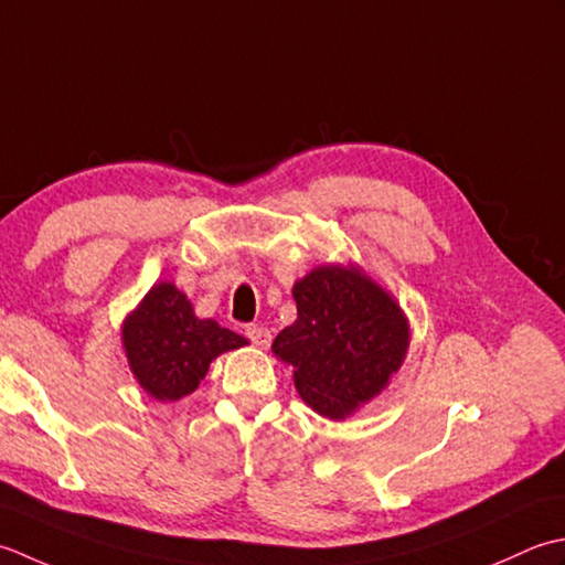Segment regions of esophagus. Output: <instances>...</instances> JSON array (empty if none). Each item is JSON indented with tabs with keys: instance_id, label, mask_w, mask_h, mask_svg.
<instances>
[{
	"instance_id": "esophagus-1",
	"label": "esophagus",
	"mask_w": 565,
	"mask_h": 565,
	"mask_svg": "<svg viewBox=\"0 0 565 565\" xmlns=\"http://www.w3.org/2000/svg\"><path fill=\"white\" fill-rule=\"evenodd\" d=\"M246 337L256 349H268L270 347V331L266 327L250 324V327H246Z\"/></svg>"
}]
</instances>
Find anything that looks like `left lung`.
<instances>
[{"label": "left lung", "instance_id": "8db88e82", "mask_svg": "<svg viewBox=\"0 0 565 565\" xmlns=\"http://www.w3.org/2000/svg\"><path fill=\"white\" fill-rule=\"evenodd\" d=\"M297 319L273 341L295 387L321 417L347 419L383 393L409 347L395 297L355 266H319L292 287Z\"/></svg>", "mask_w": 565, "mask_h": 565}]
</instances>
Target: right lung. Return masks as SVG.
Returning <instances> with one entry per match:
<instances>
[{
  "instance_id": "1",
  "label": "right lung",
  "mask_w": 565,
  "mask_h": 565,
  "mask_svg": "<svg viewBox=\"0 0 565 565\" xmlns=\"http://www.w3.org/2000/svg\"><path fill=\"white\" fill-rule=\"evenodd\" d=\"M121 341L138 385L160 402H178L194 393L216 355L248 343L214 319L194 317L188 295L172 282H158L148 290L124 319Z\"/></svg>"
}]
</instances>
